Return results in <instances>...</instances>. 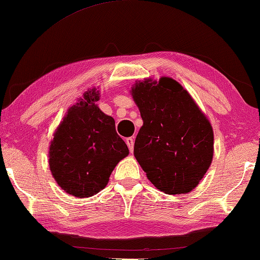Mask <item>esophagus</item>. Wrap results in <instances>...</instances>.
<instances>
[{"label": "esophagus", "instance_id": "esophagus-1", "mask_svg": "<svg viewBox=\"0 0 260 260\" xmlns=\"http://www.w3.org/2000/svg\"><path fill=\"white\" fill-rule=\"evenodd\" d=\"M126 143H127V146H128V149H129V151L132 152L133 151V149H134V138H127L126 140Z\"/></svg>", "mask_w": 260, "mask_h": 260}]
</instances>
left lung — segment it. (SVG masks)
<instances>
[{
	"mask_svg": "<svg viewBox=\"0 0 260 260\" xmlns=\"http://www.w3.org/2000/svg\"><path fill=\"white\" fill-rule=\"evenodd\" d=\"M131 94L143 120L134 156L147 178L167 194L191 192L212 164L214 133L208 118L171 77L135 82Z\"/></svg>",
	"mask_w": 260,
	"mask_h": 260,
	"instance_id": "left-lung-1",
	"label": "left lung"
}]
</instances>
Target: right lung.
I'll return each instance as SVG.
<instances>
[{"label":"right lung","mask_w":260,"mask_h":260,"mask_svg":"<svg viewBox=\"0 0 260 260\" xmlns=\"http://www.w3.org/2000/svg\"><path fill=\"white\" fill-rule=\"evenodd\" d=\"M101 93L88 89L64 114L49 145V170L68 194L88 198L109 183L115 166L129 154L115 132L114 119L96 103Z\"/></svg>","instance_id":"add662e5"}]
</instances>
